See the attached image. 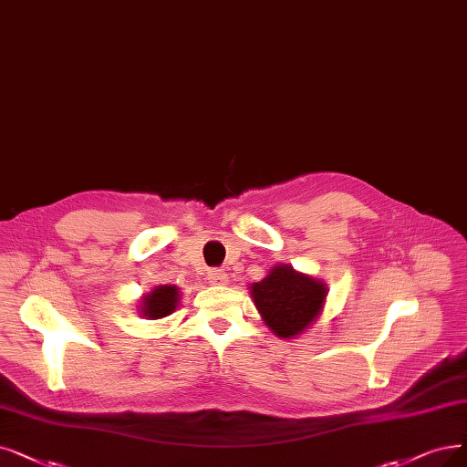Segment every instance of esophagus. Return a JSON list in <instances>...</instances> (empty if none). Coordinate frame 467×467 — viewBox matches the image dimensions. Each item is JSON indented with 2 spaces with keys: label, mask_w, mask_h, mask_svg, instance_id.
Instances as JSON below:
<instances>
[{
  "label": "esophagus",
  "mask_w": 467,
  "mask_h": 467,
  "mask_svg": "<svg viewBox=\"0 0 467 467\" xmlns=\"http://www.w3.org/2000/svg\"><path fill=\"white\" fill-rule=\"evenodd\" d=\"M209 279H211V284L216 285V287H223V285H228V282H230L228 274L223 270H211Z\"/></svg>",
  "instance_id": "1"
}]
</instances>
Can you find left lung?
<instances>
[{
  "label": "left lung",
  "mask_w": 467,
  "mask_h": 467,
  "mask_svg": "<svg viewBox=\"0 0 467 467\" xmlns=\"http://www.w3.org/2000/svg\"><path fill=\"white\" fill-rule=\"evenodd\" d=\"M253 303L265 324L279 339H295L320 318L327 285L322 279L275 265L249 287Z\"/></svg>",
  "instance_id": "1"
}]
</instances>
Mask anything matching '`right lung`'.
<instances>
[{"instance_id": "obj_1", "label": "right lung", "mask_w": 467, "mask_h": 467, "mask_svg": "<svg viewBox=\"0 0 467 467\" xmlns=\"http://www.w3.org/2000/svg\"><path fill=\"white\" fill-rule=\"evenodd\" d=\"M182 291L178 285H155L149 293L140 296L138 314L145 320H161L176 312Z\"/></svg>"}]
</instances>
